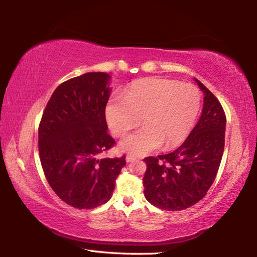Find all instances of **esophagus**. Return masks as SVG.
<instances>
[{"instance_id":"obj_1","label":"esophagus","mask_w":257,"mask_h":257,"mask_svg":"<svg viewBox=\"0 0 257 257\" xmlns=\"http://www.w3.org/2000/svg\"><path fill=\"white\" fill-rule=\"evenodd\" d=\"M136 160H137V158H136V156H134V155L125 156V161H127V162H134V161H136Z\"/></svg>"}]
</instances>
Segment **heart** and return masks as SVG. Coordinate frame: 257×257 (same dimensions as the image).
<instances>
[{
  "mask_svg": "<svg viewBox=\"0 0 257 257\" xmlns=\"http://www.w3.org/2000/svg\"><path fill=\"white\" fill-rule=\"evenodd\" d=\"M202 95L196 86L165 78L142 79L113 97L106 105L107 123L122 137L141 123L144 127L125 137L120 149L144 155L163 144L167 150L184 143L201 110Z\"/></svg>",
  "mask_w": 257,
  "mask_h": 257,
  "instance_id": "b5f03b06",
  "label": "heart"
}]
</instances>
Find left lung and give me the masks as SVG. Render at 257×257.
I'll return each instance as SVG.
<instances>
[{
	"instance_id": "left-lung-1",
	"label": "left lung",
	"mask_w": 257,
	"mask_h": 257,
	"mask_svg": "<svg viewBox=\"0 0 257 257\" xmlns=\"http://www.w3.org/2000/svg\"><path fill=\"white\" fill-rule=\"evenodd\" d=\"M195 80L204 93L197 124L172 153L144 159L145 198L161 210H186L201 201L214 181L222 160L227 121L224 110L213 93Z\"/></svg>"
}]
</instances>
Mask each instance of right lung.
<instances>
[{
    "label": "right lung",
    "mask_w": 257,
    "mask_h": 257,
    "mask_svg": "<svg viewBox=\"0 0 257 257\" xmlns=\"http://www.w3.org/2000/svg\"><path fill=\"white\" fill-rule=\"evenodd\" d=\"M108 80L105 72H88L62 82L47 102L38 127L46 180L64 203L79 210L106 203L125 165V155L98 159L115 144L105 119Z\"/></svg>",
    "instance_id": "obj_1"
}]
</instances>
